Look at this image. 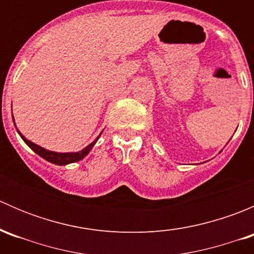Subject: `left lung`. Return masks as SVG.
Returning <instances> with one entry per match:
<instances>
[{"instance_id":"left-lung-1","label":"left lung","mask_w":254,"mask_h":254,"mask_svg":"<svg viewBox=\"0 0 254 254\" xmlns=\"http://www.w3.org/2000/svg\"><path fill=\"white\" fill-rule=\"evenodd\" d=\"M220 152H221V151H220Z\"/></svg>"}]
</instances>
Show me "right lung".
Listing matches in <instances>:
<instances>
[{"label":"right lung","mask_w":254,"mask_h":254,"mask_svg":"<svg viewBox=\"0 0 254 254\" xmlns=\"http://www.w3.org/2000/svg\"><path fill=\"white\" fill-rule=\"evenodd\" d=\"M12 119H13L14 122V118H13V114H12ZM14 127H16V123H14ZM17 129V127H16ZM17 132L19 134V136L22 137V140L27 143L28 146H29L30 148H32L33 151H34L37 155H39L40 157H43L44 160H47L48 162L50 163H54V165H58V166H66L68 165V163H73V162H78V161H81L82 158L86 157L87 155H88L89 152H91V150L93 148V146L96 145V142L98 141V139L101 137L102 135V131L101 134L98 135V136L96 137V140L94 141H92L89 145H87L86 147L82 148V150L77 151V152H55V151H50V150H47V148L42 147V146L37 145V143L32 142L30 140H28L27 137L23 136L22 134H20L19 130L17 129Z\"/></svg>","instance_id":"obj_1"}]
</instances>
